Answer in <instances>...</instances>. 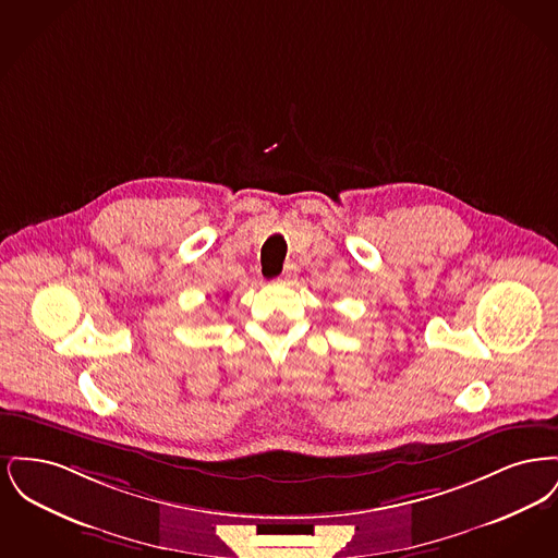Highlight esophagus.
Wrapping results in <instances>:
<instances>
[{"label":"esophagus","instance_id":"34e87169","mask_svg":"<svg viewBox=\"0 0 558 558\" xmlns=\"http://www.w3.org/2000/svg\"><path fill=\"white\" fill-rule=\"evenodd\" d=\"M296 274H299V267H296V264H287V266H284V271H282V280L291 282V280L296 278Z\"/></svg>","mask_w":558,"mask_h":558}]
</instances>
